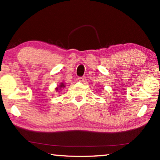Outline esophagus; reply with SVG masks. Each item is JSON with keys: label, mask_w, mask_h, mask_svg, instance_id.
Wrapping results in <instances>:
<instances>
[{"label": "esophagus", "mask_w": 160, "mask_h": 160, "mask_svg": "<svg viewBox=\"0 0 160 160\" xmlns=\"http://www.w3.org/2000/svg\"><path fill=\"white\" fill-rule=\"evenodd\" d=\"M85 77H80V78H78V80H79V82H85Z\"/></svg>", "instance_id": "1"}]
</instances>
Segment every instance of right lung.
<instances>
[{
	"label": "right lung",
	"instance_id": "1",
	"mask_svg": "<svg viewBox=\"0 0 160 160\" xmlns=\"http://www.w3.org/2000/svg\"><path fill=\"white\" fill-rule=\"evenodd\" d=\"M65 88V85L63 83H61V85L59 87H57V88H56V91H58L59 90H61V88Z\"/></svg>",
	"mask_w": 160,
	"mask_h": 160
}]
</instances>
